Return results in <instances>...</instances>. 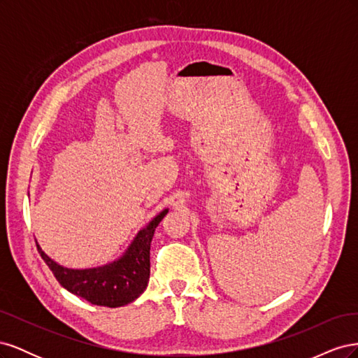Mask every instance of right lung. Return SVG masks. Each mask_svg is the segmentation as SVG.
<instances>
[{"label": "right lung", "instance_id": "right-lung-1", "mask_svg": "<svg viewBox=\"0 0 358 358\" xmlns=\"http://www.w3.org/2000/svg\"><path fill=\"white\" fill-rule=\"evenodd\" d=\"M169 213L161 210L127 246L121 257L110 263L90 268L64 267L50 258L37 243L38 252L58 282L71 294L96 306L121 308L134 301L146 289L150 275V242L158 224Z\"/></svg>", "mask_w": 358, "mask_h": 358}]
</instances>
